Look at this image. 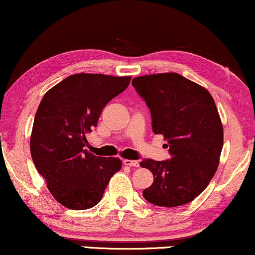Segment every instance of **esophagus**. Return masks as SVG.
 <instances>
[{
    "label": "esophagus",
    "instance_id": "esophagus-1",
    "mask_svg": "<svg viewBox=\"0 0 255 255\" xmlns=\"http://www.w3.org/2000/svg\"><path fill=\"white\" fill-rule=\"evenodd\" d=\"M124 165L130 166V167H138V166H139L137 160H128V159H125V160H124Z\"/></svg>",
    "mask_w": 255,
    "mask_h": 255
}]
</instances>
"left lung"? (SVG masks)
I'll return each mask as SVG.
<instances>
[{
	"label": "left lung",
	"mask_w": 255,
	"mask_h": 255,
	"mask_svg": "<svg viewBox=\"0 0 255 255\" xmlns=\"http://www.w3.org/2000/svg\"><path fill=\"white\" fill-rule=\"evenodd\" d=\"M131 85L150 109L152 130L164 135L169 159H143L153 174L143 197L155 206L176 207L192 201L218 169L223 127L208 91L177 73L144 75Z\"/></svg>",
	"instance_id": "8db88e82"
}]
</instances>
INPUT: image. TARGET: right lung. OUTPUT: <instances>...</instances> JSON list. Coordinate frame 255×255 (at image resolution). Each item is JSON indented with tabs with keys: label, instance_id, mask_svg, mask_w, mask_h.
<instances>
[{
	"label": "right lung",
	"instance_id": "1",
	"mask_svg": "<svg viewBox=\"0 0 255 255\" xmlns=\"http://www.w3.org/2000/svg\"><path fill=\"white\" fill-rule=\"evenodd\" d=\"M130 77L79 73L52 87L37 108L30 154L55 199L71 210L100 203L109 181L121 169L118 158L86 149L105 105L126 90Z\"/></svg>",
	"mask_w": 255,
	"mask_h": 255
}]
</instances>
